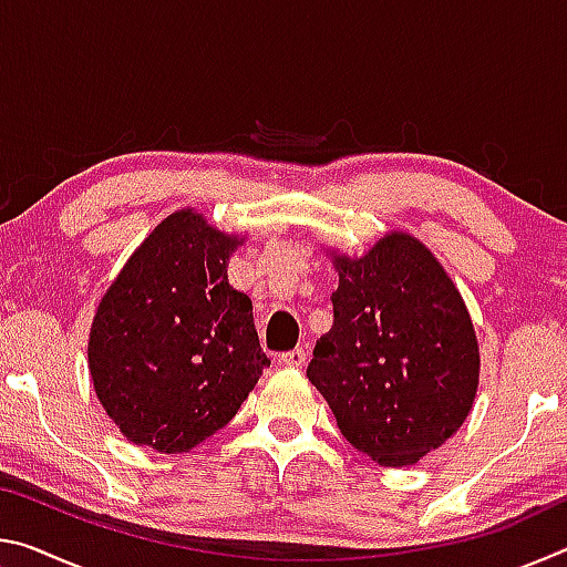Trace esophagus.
I'll return each instance as SVG.
<instances>
[{
  "label": "esophagus",
  "mask_w": 567,
  "mask_h": 567,
  "mask_svg": "<svg viewBox=\"0 0 567 567\" xmlns=\"http://www.w3.org/2000/svg\"><path fill=\"white\" fill-rule=\"evenodd\" d=\"M305 360H307V352L302 348H295V350L277 354V364H282V368H302Z\"/></svg>",
  "instance_id": "1"
}]
</instances>
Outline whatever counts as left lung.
Returning a JSON list of instances; mask_svg holds the SVG:
<instances>
[{
    "label": "left lung",
    "mask_w": 567,
    "mask_h": 567,
    "mask_svg": "<svg viewBox=\"0 0 567 567\" xmlns=\"http://www.w3.org/2000/svg\"><path fill=\"white\" fill-rule=\"evenodd\" d=\"M332 330L307 378L344 440L380 465L417 463L463 425L480 354L465 302L410 235H388L362 260L338 257Z\"/></svg>",
    "instance_id": "obj_1"
}]
</instances>
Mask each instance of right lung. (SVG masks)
Returning a JSON list of instances; mask_svg holds the SVG:
<instances>
[{"instance_id":"right-lung-1","label":"right lung","mask_w":567,"mask_h":567,"mask_svg":"<svg viewBox=\"0 0 567 567\" xmlns=\"http://www.w3.org/2000/svg\"><path fill=\"white\" fill-rule=\"evenodd\" d=\"M239 239L182 209L155 227L102 297L90 372L127 440L187 453L223 430L270 368L252 300L227 282Z\"/></svg>"}]
</instances>
